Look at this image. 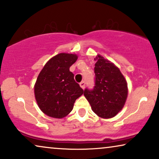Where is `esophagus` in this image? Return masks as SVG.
<instances>
[{"label": "esophagus", "instance_id": "obj_1", "mask_svg": "<svg viewBox=\"0 0 159 159\" xmlns=\"http://www.w3.org/2000/svg\"><path fill=\"white\" fill-rule=\"evenodd\" d=\"M80 87L82 88V89H85V82H84V81L81 82V83H80Z\"/></svg>", "mask_w": 159, "mask_h": 159}]
</instances>
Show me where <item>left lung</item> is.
<instances>
[{
	"label": "left lung",
	"mask_w": 159,
	"mask_h": 159,
	"mask_svg": "<svg viewBox=\"0 0 159 159\" xmlns=\"http://www.w3.org/2000/svg\"><path fill=\"white\" fill-rule=\"evenodd\" d=\"M95 86L85 89L84 96L92 111L104 119L114 117L124 107L128 89L127 81L114 64L99 54L96 57Z\"/></svg>",
	"instance_id": "1"
}]
</instances>
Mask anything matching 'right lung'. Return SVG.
I'll return each instance as SVG.
<instances>
[{
	"label": "right lung",
	"instance_id": "obj_1",
	"mask_svg": "<svg viewBox=\"0 0 159 159\" xmlns=\"http://www.w3.org/2000/svg\"><path fill=\"white\" fill-rule=\"evenodd\" d=\"M77 58L76 54L60 53L51 58L39 74L34 85L35 99L40 109L48 116H66L76 99L83 93L69 70Z\"/></svg>",
	"mask_w": 159,
	"mask_h": 159
}]
</instances>
